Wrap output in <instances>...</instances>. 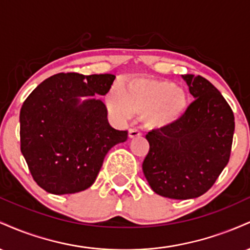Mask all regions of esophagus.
I'll return each mask as SVG.
<instances>
[{
    "label": "esophagus",
    "instance_id": "1",
    "mask_svg": "<svg viewBox=\"0 0 250 250\" xmlns=\"http://www.w3.org/2000/svg\"><path fill=\"white\" fill-rule=\"evenodd\" d=\"M128 136H129V139H134V137H139V136H141V131L137 130V129H129Z\"/></svg>",
    "mask_w": 250,
    "mask_h": 250
}]
</instances>
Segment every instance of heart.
I'll return each mask as SVG.
<instances>
[{"label": "heart", "instance_id": "obj_1", "mask_svg": "<svg viewBox=\"0 0 250 250\" xmlns=\"http://www.w3.org/2000/svg\"><path fill=\"white\" fill-rule=\"evenodd\" d=\"M110 113L128 120L134 113H147V122L155 128L166 127L180 119L188 107L185 89L165 80L134 77L125 90L114 88L107 96Z\"/></svg>", "mask_w": 250, "mask_h": 250}]
</instances>
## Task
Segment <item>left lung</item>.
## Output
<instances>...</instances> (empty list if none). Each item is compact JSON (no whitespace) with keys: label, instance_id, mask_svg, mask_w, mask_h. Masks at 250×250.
<instances>
[{"label":"left lung","instance_id":"1","mask_svg":"<svg viewBox=\"0 0 250 250\" xmlns=\"http://www.w3.org/2000/svg\"><path fill=\"white\" fill-rule=\"evenodd\" d=\"M194 96L177 121L146 135L142 169L156 194L175 200L208 191L230 157L234 114L222 94L202 76L182 75Z\"/></svg>","mask_w":250,"mask_h":250}]
</instances>
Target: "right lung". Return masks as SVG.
I'll use <instances>...</instances> for the list:
<instances>
[{"label": "right lung", "mask_w": 250, "mask_h": 250, "mask_svg": "<svg viewBox=\"0 0 250 250\" xmlns=\"http://www.w3.org/2000/svg\"><path fill=\"white\" fill-rule=\"evenodd\" d=\"M115 75L61 73L31 91L20 111V139L31 176L55 195L85 190L95 182L105 155L127 141L110 127L105 95Z\"/></svg>", "instance_id": "right-lung-1"}]
</instances>
